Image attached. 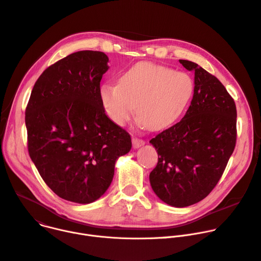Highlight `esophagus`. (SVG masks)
<instances>
[{
	"instance_id": "obj_1",
	"label": "esophagus",
	"mask_w": 261,
	"mask_h": 261,
	"mask_svg": "<svg viewBox=\"0 0 261 261\" xmlns=\"http://www.w3.org/2000/svg\"><path fill=\"white\" fill-rule=\"evenodd\" d=\"M144 145H145V141L143 139H139V138H136V137L132 138V146H133L134 149H138Z\"/></svg>"
}]
</instances>
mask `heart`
Masks as SVG:
<instances>
[{"label":"heart","instance_id":"1","mask_svg":"<svg viewBox=\"0 0 261 261\" xmlns=\"http://www.w3.org/2000/svg\"><path fill=\"white\" fill-rule=\"evenodd\" d=\"M194 90L188 74L144 62L124 72L118 84L104 83L99 93L105 112L115 125L125 126L135 109L140 127L162 130L185 112Z\"/></svg>","mask_w":261,"mask_h":261}]
</instances>
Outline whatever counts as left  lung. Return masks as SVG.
Here are the masks:
<instances>
[{"label": "left lung", "instance_id": "1", "mask_svg": "<svg viewBox=\"0 0 261 261\" xmlns=\"http://www.w3.org/2000/svg\"><path fill=\"white\" fill-rule=\"evenodd\" d=\"M179 61L195 73L194 97L179 123L150 140L158 154L150 183L162 202L182 208L206 198L221 179L235 148L236 107L218 78Z\"/></svg>", "mask_w": 261, "mask_h": 261}]
</instances>
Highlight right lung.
Returning <instances> with one entry per match:
<instances>
[{
	"label": "right lung",
	"mask_w": 261,
	"mask_h": 261,
	"mask_svg": "<svg viewBox=\"0 0 261 261\" xmlns=\"http://www.w3.org/2000/svg\"><path fill=\"white\" fill-rule=\"evenodd\" d=\"M109 59L79 51L49 66L34 84L26 108L29 155L60 198L89 204L110 186L115 162L131 137L105 114L100 82Z\"/></svg>",
	"instance_id": "right-lung-1"
}]
</instances>
